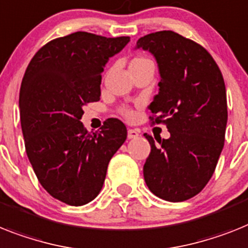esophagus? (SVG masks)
<instances>
[{"mask_svg": "<svg viewBox=\"0 0 248 248\" xmlns=\"http://www.w3.org/2000/svg\"><path fill=\"white\" fill-rule=\"evenodd\" d=\"M139 137V130L137 129H128V138L129 139H136Z\"/></svg>", "mask_w": 248, "mask_h": 248, "instance_id": "1", "label": "esophagus"}]
</instances>
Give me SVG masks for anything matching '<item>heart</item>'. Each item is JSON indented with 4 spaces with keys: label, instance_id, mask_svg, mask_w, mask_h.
Here are the masks:
<instances>
[{
    "label": "heart",
    "instance_id": "1",
    "mask_svg": "<svg viewBox=\"0 0 248 248\" xmlns=\"http://www.w3.org/2000/svg\"><path fill=\"white\" fill-rule=\"evenodd\" d=\"M148 59L147 58H142V57H139V58H134L132 61V63H130V65L132 64H137V63H142V62H147ZM122 114L124 116H126V118H132L133 116V112L130 111L129 109H126V108H123L122 109Z\"/></svg>",
    "mask_w": 248,
    "mask_h": 248
}]
</instances>
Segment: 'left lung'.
<instances>
[{
	"label": "left lung",
	"instance_id": "left-lung-1",
	"mask_svg": "<svg viewBox=\"0 0 248 248\" xmlns=\"http://www.w3.org/2000/svg\"><path fill=\"white\" fill-rule=\"evenodd\" d=\"M136 49L156 58L159 91L148 109L163 123L169 139L156 143L144 134L151 153L143 167L148 189L167 202L199 194L218 163L227 126V95L222 72L202 46L171 30L138 39Z\"/></svg>",
	"mask_w": 248,
	"mask_h": 248
}]
</instances>
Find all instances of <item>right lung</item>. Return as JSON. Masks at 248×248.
<instances>
[{
	"label": "right lung",
	"mask_w": 248,
	"mask_h": 248,
	"mask_svg": "<svg viewBox=\"0 0 248 248\" xmlns=\"http://www.w3.org/2000/svg\"><path fill=\"white\" fill-rule=\"evenodd\" d=\"M129 36L105 38L77 31L54 39L29 63L20 89V118L26 155L39 183L68 205L99 195L111 157L126 139L120 120L108 119L90 133L83 106L99 101L101 73Z\"/></svg>",
	"instance_id": "right-lung-1"
}]
</instances>
